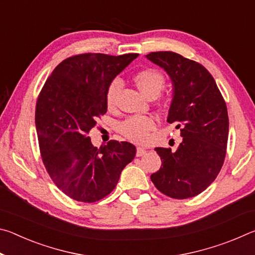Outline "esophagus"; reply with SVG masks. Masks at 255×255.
Instances as JSON below:
<instances>
[{
  "mask_svg": "<svg viewBox=\"0 0 255 255\" xmlns=\"http://www.w3.org/2000/svg\"><path fill=\"white\" fill-rule=\"evenodd\" d=\"M146 152H147V150H146L145 148H143V147H137L136 155H137L138 157H139V156H143V155H145V154H146Z\"/></svg>",
  "mask_w": 255,
  "mask_h": 255,
  "instance_id": "1",
  "label": "esophagus"
}]
</instances>
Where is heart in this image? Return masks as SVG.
I'll use <instances>...</instances> for the list:
<instances>
[{
  "label": "heart",
  "mask_w": 255,
  "mask_h": 255,
  "mask_svg": "<svg viewBox=\"0 0 255 255\" xmlns=\"http://www.w3.org/2000/svg\"><path fill=\"white\" fill-rule=\"evenodd\" d=\"M133 82L139 91L146 98L155 99L159 96L165 85V79L159 71L155 68H145L133 76ZM122 89V83L118 80L112 81L106 93V105L109 110L115 109L117 96ZM156 127V123L152 117L141 116V117H130L119 125V131L136 143H144L148 139L149 132Z\"/></svg>",
  "instance_id": "obj_1"
}]
</instances>
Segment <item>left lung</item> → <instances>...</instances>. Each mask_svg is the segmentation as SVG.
I'll return each mask as SVG.
<instances>
[{
	"label": "left lung",
	"instance_id": "left-lung-1",
	"mask_svg": "<svg viewBox=\"0 0 255 255\" xmlns=\"http://www.w3.org/2000/svg\"><path fill=\"white\" fill-rule=\"evenodd\" d=\"M146 58L170 76L173 93L167 123L175 124L182 136L175 152L155 148L162 166L150 180L171 198L195 197L214 182L225 159L226 103L214 77L201 64L173 51H155Z\"/></svg>",
	"mask_w": 255,
	"mask_h": 255
}]
</instances>
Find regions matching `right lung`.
Segmentation results:
<instances>
[{"mask_svg":"<svg viewBox=\"0 0 255 255\" xmlns=\"http://www.w3.org/2000/svg\"><path fill=\"white\" fill-rule=\"evenodd\" d=\"M138 54H82L63 60L38 97L36 128L42 162L72 199L96 202L116 188L136 155L128 141L94 147L88 133L107 112L109 85Z\"/></svg>","mask_w":255,"mask_h":255,"instance_id":"add662e5","label":"right lung"}]
</instances>
